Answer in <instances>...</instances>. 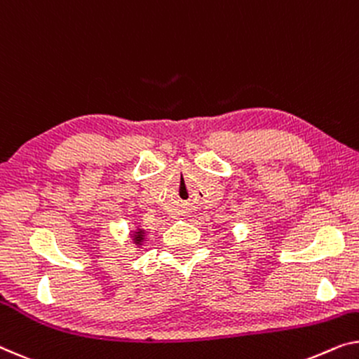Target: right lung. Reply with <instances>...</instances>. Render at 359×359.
I'll return each instance as SVG.
<instances>
[{"label": "right lung", "instance_id": "add662e5", "mask_svg": "<svg viewBox=\"0 0 359 359\" xmlns=\"http://www.w3.org/2000/svg\"><path fill=\"white\" fill-rule=\"evenodd\" d=\"M145 237H147V232L145 229H142L140 226L135 227V231L130 232V240L133 245H137V248H140L143 242H145Z\"/></svg>", "mask_w": 359, "mask_h": 359}]
</instances>
